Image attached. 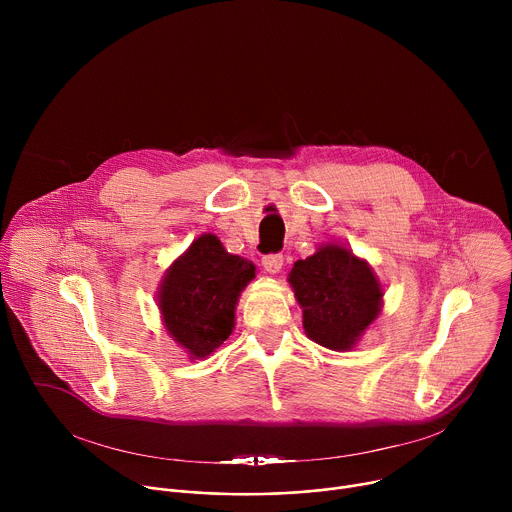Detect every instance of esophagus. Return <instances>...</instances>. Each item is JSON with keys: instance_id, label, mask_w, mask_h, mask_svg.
<instances>
[{"instance_id": "1", "label": "esophagus", "mask_w": 512, "mask_h": 512, "mask_svg": "<svg viewBox=\"0 0 512 512\" xmlns=\"http://www.w3.org/2000/svg\"><path fill=\"white\" fill-rule=\"evenodd\" d=\"M261 265L265 267V271H269V273H277V271L283 267V255H281V253L265 255V257L261 259Z\"/></svg>"}]
</instances>
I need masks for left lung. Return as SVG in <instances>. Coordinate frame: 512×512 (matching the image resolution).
I'll list each match as a JSON object with an SVG mask.
<instances>
[{"label": "left lung", "instance_id": "left-lung-1", "mask_svg": "<svg viewBox=\"0 0 512 512\" xmlns=\"http://www.w3.org/2000/svg\"><path fill=\"white\" fill-rule=\"evenodd\" d=\"M287 281L304 310L306 336L330 350L354 348L383 308L371 265L336 243L296 261Z\"/></svg>", "mask_w": 512, "mask_h": 512}]
</instances>
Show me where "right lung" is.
<instances>
[{
  "label": "right lung",
  "instance_id": "right-lung-1",
  "mask_svg": "<svg viewBox=\"0 0 512 512\" xmlns=\"http://www.w3.org/2000/svg\"><path fill=\"white\" fill-rule=\"evenodd\" d=\"M255 277V265L225 251L214 235L198 237L166 271L158 306L170 336L190 358H204L235 328L241 291Z\"/></svg>",
  "mask_w": 512,
  "mask_h": 512
}]
</instances>
